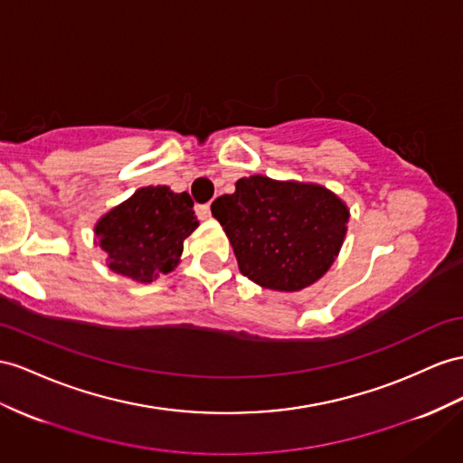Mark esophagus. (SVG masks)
Returning a JSON list of instances; mask_svg holds the SVG:
<instances>
[{"mask_svg":"<svg viewBox=\"0 0 463 463\" xmlns=\"http://www.w3.org/2000/svg\"><path fill=\"white\" fill-rule=\"evenodd\" d=\"M195 213H197L199 219H209L211 217V207L207 203L205 205H197Z\"/></svg>","mask_w":463,"mask_h":463,"instance_id":"1","label":"esophagus"}]
</instances>
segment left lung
<instances>
[{
  "label": "left lung",
  "mask_w": 463,
  "mask_h": 463,
  "mask_svg": "<svg viewBox=\"0 0 463 463\" xmlns=\"http://www.w3.org/2000/svg\"><path fill=\"white\" fill-rule=\"evenodd\" d=\"M211 213L227 232L241 274L276 291H299L333 266L348 209L328 189L250 175Z\"/></svg>",
  "instance_id": "1"
}]
</instances>
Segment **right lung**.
<instances>
[{
    "mask_svg": "<svg viewBox=\"0 0 463 463\" xmlns=\"http://www.w3.org/2000/svg\"><path fill=\"white\" fill-rule=\"evenodd\" d=\"M197 224L194 201L185 192L148 185L101 217L96 236L115 274L150 283L160 271L168 274L177 266L184 241Z\"/></svg>",
    "mask_w": 463,
    "mask_h": 463,
    "instance_id": "right-lung-1",
    "label": "right lung"
}]
</instances>
